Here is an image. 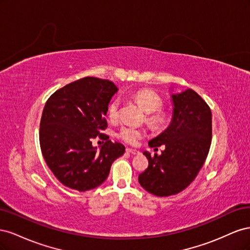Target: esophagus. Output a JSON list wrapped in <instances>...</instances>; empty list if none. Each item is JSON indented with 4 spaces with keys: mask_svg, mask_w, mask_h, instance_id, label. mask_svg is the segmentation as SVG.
<instances>
[{
    "mask_svg": "<svg viewBox=\"0 0 250 250\" xmlns=\"http://www.w3.org/2000/svg\"><path fill=\"white\" fill-rule=\"evenodd\" d=\"M126 152H127V153H130V154H132V155H135V154H139L140 151L135 150V149H131V148H126Z\"/></svg>",
    "mask_w": 250,
    "mask_h": 250,
    "instance_id": "obj_1",
    "label": "esophagus"
}]
</instances>
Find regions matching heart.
Wrapping results in <instances>:
<instances>
[{
  "label": "heart",
  "instance_id": "obj_1",
  "mask_svg": "<svg viewBox=\"0 0 250 250\" xmlns=\"http://www.w3.org/2000/svg\"><path fill=\"white\" fill-rule=\"evenodd\" d=\"M134 99L141 105V107L145 110V112L149 113L148 122L151 125L158 126L164 122L165 116L162 112L157 111L160 110L163 106V100L156 93L151 92V90L144 89L135 94ZM119 106H120V102L118 99L112 100L108 105L107 116L110 121H116L118 119ZM145 134H146L145 131L139 129V128H135L132 126H123L119 130L118 137L125 143L130 144V145H134V144L138 143L139 140L145 137Z\"/></svg>",
  "mask_w": 250,
  "mask_h": 250
}]
</instances>
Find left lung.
Here are the masks:
<instances>
[{
	"label": "left lung",
	"mask_w": 250,
	"mask_h": 250,
	"mask_svg": "<svg viewBox=\"0 0 250 250\" xmlns=\"http://www.w3.org/2000/svg\"><path fill=\"white\" fill-rule=\"evenodd\" d=\"M171 99L170 125L149 141L150 147L166 148L154 156L144 151L149 165L139 175L140 185L158 197L175 195L192 183L206 162L211 141V111L202 98L188 88L171 94Z\"/></svg>",
	"instance_id": "8db88e82"
}]
</instances>
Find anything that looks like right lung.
Masks as SVG:
<instances>
[{
	"instance_id": "right-lung-1",
	"label": "right lung",
	"mask_w": 250,
	"mask_h": 250,
	"mask_svg": "<svg viewBox=\"0 0 250 250\" xmlns=\"http://www.w3.org/2000/svg\"><path fill=\"white\" fill-rule=\"evenodd\" d=\"M119 90L109 80L85 77L53 94L44 105L40 128L42 153L48 167L63 186L79 192L106 180L112 163L125 152L102 130L112 96ZM106 139L99 149L91 139Z\"/></svg>"
}]
</instances>
